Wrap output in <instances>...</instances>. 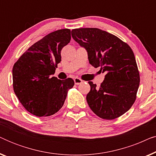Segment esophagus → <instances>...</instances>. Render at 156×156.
I'll return each instance as SVG.
<instances>
[{"label":"esophagus","mask_w":156,"mask_h":156,"mask_svg":"<svg viewBox=\"0 0 156 156\" xmlns=\"http://www.w3.org/2000/svg\"><path fill=\"white\" fill-rule=\"evenodd\" d=\"M74 84H80L81 83L83 82V81L81 80V79L77 78V77L74 78Z\"/></svg>","instance_id":"esophagus-1"}]
</instances>
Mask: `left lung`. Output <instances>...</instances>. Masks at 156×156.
<instances>
[{"instance_id": "1", "label": "left lung", "mask_w": 156, "mask_h": 156, "mask_svg": "<svg viewBox=\"0 0 156 156\" xmlns=\"http://www.w3.org/2000/svg\"><path fill=\"white\" fill-rule=\"evenodd\" d=\"M73 39L87 50L89 63L105 74L99 87L89 82V107L100 118L112 120L128 112L136 99L140 76L131 48L122 40L99 28L72 30Z\"/></svg>"}]
</instances>
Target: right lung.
I'll list each match as a JSON object with an SVG mask.
<instances>
[{
    "instance_id": "add662e5",
    "label": "right lung",
    "mask_w": 156,
    "mask_h": 156,
    "mask_svg": "<svg viewBox=\"0 0 156 156\" xmlns=\"http://www.w3.org/2000/svg\"><path fill=\"white\" fill-rule=\"evenodd\" d=\"M71 40L69 29L52 32L23 53L12 68L14 92L25 109L37 116H49L62 107L74 80H60L55 74L61 50Z\"/></svg>"
}]
</instances>
